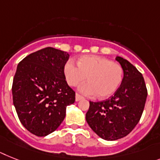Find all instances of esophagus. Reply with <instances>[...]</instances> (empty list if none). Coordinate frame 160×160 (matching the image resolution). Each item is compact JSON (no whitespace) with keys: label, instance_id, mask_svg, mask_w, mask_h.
I'll use <instances>...</instances> for the list:
<instances>
[{"label":"esophagus","instance_id":"obj_1","mask_svg":"<svg viewBox=\"0 0 160 160\" xmlns=\"http://www.w3.org/2000/svg\"><path fill=\"white\" fill-rule=\"evenodd\" d=\"M82 99H83V97L82 96H80L79 94H76V96H75V101H79L80 100H82Z\"/></svg>","mask_w":160,"mask_h":160}]
</instances>
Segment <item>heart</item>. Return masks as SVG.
Returning a JSON list of instances; mask_svg holds the SVG:
<instances>
[{
    "mask_svg": "<svg viewBox=\"0 0 160 160\" xmlns=\"http://www.w3.org/2000/svg\"><path fill=\"white\" fill-rule=\"evenodd\" d=\"M77 64L68 60L64 66L66 82L76 87L86 78L88 82L78 88V91L88 96H98L105 99L118 89L123 79V69L118 63L98 55H83L78 58Z\"/></svg>",
    "mask_w": 160,
    "mask_h": 160,
    "instance_id": "heart-1",
    "label": "heart"
}]
</instances>
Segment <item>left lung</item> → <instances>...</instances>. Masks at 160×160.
I'll return each instance as SVG.
<instances>
[{
	"label": "left lung",
	"mask_w": 160,
	"mask_h": 160,
	"mask_svg": "<svg viewBox=\"0 0 160 160\" xmlns=\"http://www.w3.org/2000/svg\"><path fill=\"white\" fill-rule=\"evenodd\" d=\"M115 59L123 69L121 85L105 101H90L86 113L90 128L106 141H115L128 135L142 117L147 97L142 73L127 59L120 56Z\"/></svg>",
	"instance_id": "obj_1"
}]
</instances>
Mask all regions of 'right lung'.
Here are the masks:
<instances>
[{"label":"right lung","mask_w":160,"mask_h":160,"mask_svg":"<svg viewBox=\"0 0 160 160\" xmlns=\"http://www.w3.org/2000/svg\"><path fill=\"white\" fill-rule=\"evenodd\" d=\"M69 55L47 47L30 54L17 66L12 95L21 123L28 132L46 137L59 128L75 92L65 80L64 66Z\"/></svg>","instance_id":"right-lung-1"}]
</instances>
